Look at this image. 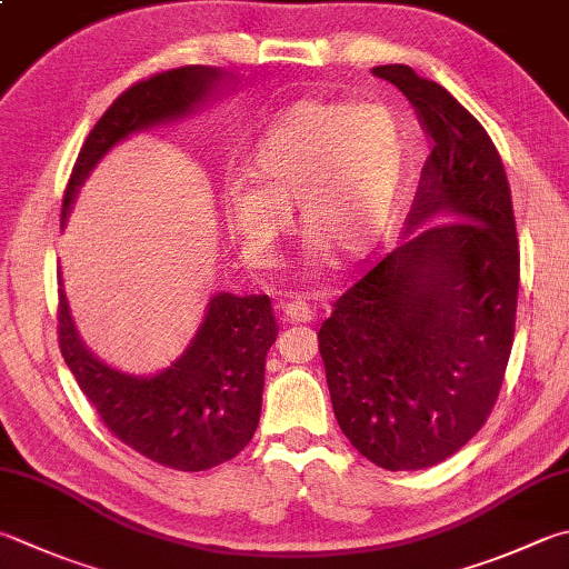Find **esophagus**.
I'll return each mask as SVG.
<instances>
[{"label": "esophagus", "mask_w": 569, "mask_h": 569, "mask_svg": "<svg viewBox=\"0 0 569 569\" xmlns=\"http://www.w3.org/2000/svg\"><path fill=\"white\" fill-rule=\"evenodd\" d=\"M277 307H280V312L284 315L287 321H312L315 319V309L307 302V297H302V295L289 292L280 299V302H277Z\"/></svg>", "instance_id": "obj_1"}]
</instances>
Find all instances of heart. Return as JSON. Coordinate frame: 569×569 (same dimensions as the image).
<instances>
[{
    "label": "heart",
    "instance_id": "heart-1",
    "mask_svg": "<svg viewBox=\"0 0 569 569\" xmlns=\"http://www.w3.org/2000/svg\"><path fill=\"white\" fill-rule=\"evenodd\" d=\"M403 158L396 116L373 101H297L277 113L252 151V170H232L222 188L224 216L257 264L280 260L292 202L309 224L307 260L331 242L357 250L389 212Z\"/></svg>",
    "mask_w": 569,
    "mask_h": 569
}]
</instances>
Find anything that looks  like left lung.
I'll return each mask as SVG.
<instances>
[{
	"label": "left lung",
	"mask_w": 569,
	"mask_h": 569,
	"mask_svg": "<svg viewBox=\"0 0 569 569\" xmlns=\"http://www.w3.org/2000/svg\"><path fill=\"white\" fill-rule=\"evenodd\" d=\"M371 73L413 103L431 156L403 240L337 299L319 353L351 446L379 468L421 470L460 451L498 399L520 250L508 176L486 128L411 67Z\"/></svg>",
	"instance_id": "obj_1"
}]
</instances>
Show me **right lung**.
<instances>
[{"label":"right lung","instance_id":"obj_1","mask_svg":"<svg viewBox=\"0 0 569 569\" xmlns=\"http://www.w3.org/2000/svg\"><path fill=\"white\" fill-rule=\"evenodd\" d=\"M230 79L216 67H183L118 96L86 138L63 196L61 222L113 146L188 118ZM277 329L267 295L218 292L173 339L163 367H146L141 353L86 345L59 287L61 357L86 399L118 441L153 463L188 473L216 468L250 443L262 411L264 357Z\"/></svg>","mask_w":569,"mask_h":569}]
</instances>
